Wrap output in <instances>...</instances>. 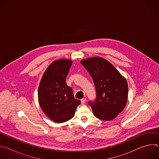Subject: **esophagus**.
Listing matches in <instances>:
<instances>
[{
    "label": "esophagus",
    "instance_id": "34e87169",
    "mask_svg": "<svg viewBox=\"0 0 159 159\" xmlns=\"http://www.w3.org/2000/svg\"><path fill=\"white\" fill-rule=\"evenodd\" d=\"M85 102H86V99L85 98L81 99V104H84L85 103Z\"/></svg>",
    "mask_w": 159,
    "mask_h": 159
}]
</instances>
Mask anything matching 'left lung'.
<instances>
[{
	"instance_id": "8db88e82",
	"label": "left lung",
	"mask_w": 159,
	"mask_h": 159,
	"mask_svg": "<svg viewBox=\"0 0 159 159\" xmlns=\"http://www.w3.org/2000/svg\"><path fill=\"white\" fill-rule=\"evenodd\" d=\"M80 63L93 78L96 87V99L89 102L94 116L104 121L115 118L127 102L128 87L126 79L102 57L86 58Z\"/></svg>"
}]
</instances>
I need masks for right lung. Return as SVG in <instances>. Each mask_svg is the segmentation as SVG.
Instances as JSON below:
<instances>
[{"instance_id":"add662e5","label":"right lung","mask_w":159,"mask_h":159,"mask_svg":"<svg viewBox=\"0 0 159 159\" xmlns=\"http://www.w3.org/2000/svg\"><path fill=\"white\" fill-rule=\"evenodd\" d=\"M72 64V61L69 59L52 62L43 74L38 87L40 107L44 114L56 123L72 119L81 103L75 99L72 88L65 82Z\"/></svg>"}]
</instances>
